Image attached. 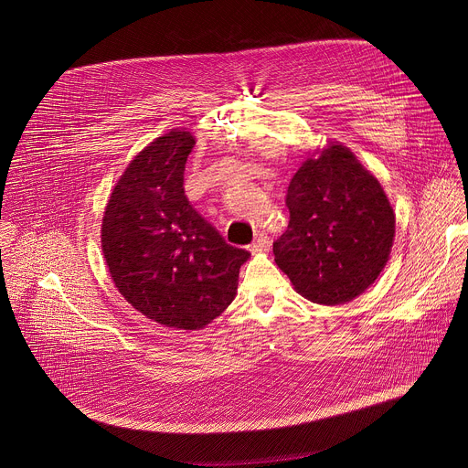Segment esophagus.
I'll list each match as a JSON object with an SVG mask.
<instances>
[{
    "label": "esophagus",
    "mask_w": 468,
    "mask_h": 468,
    "mask_svg": "<svg viewBox=\"0 0 468 468\" xmlns=\"http://www.w3.org/2000/svg\"><path fill=\"white\" fill-rule=\"evenodd\" d=\"M267 247H269V236H267L265 232H260V234L254 238V241L250 243V252L254 254V252L265 250Z\"/></svg>",
    "instance_id": "1"
}]
</instances>
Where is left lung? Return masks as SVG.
I'll return each mask as SVG.
<instances>
[{
  "instance_id": "1",
  "label": "left lung",
  "mask_w": 468,
  "mask_h": 468,
  "mask_svg": "<svg viewBox=\"0 0 468 468\" xmlns=\"http://www.w3.org/2000/svg\"><path fill=\"white\" fill-rule=\"evenodd\" d=\"M289 227L272 243L294 289L322 305L351 302L384 269L395 214L380 183L346 146L309 157L289 183Z\"/></svg>"
}]
</instances>
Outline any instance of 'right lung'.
<instances>
[{
	"mask_svg": "<svg viewBox=\"0 0 468 468\" xmlns=\"http://www.w3.org/2000/svg\"><path fill=\"white\" fill-rule=\"evenodd\" d=\"M194 144L181 130L150 143L121 176L102 219V250L119 292L146 318L176 329H201L219 316L250 256L186 199Z\"/></svg>",
	"mask_w": 468,
	"mask_h": 468,
	"instance_id": "add662e5",
	"label": "right lung"
}]
</instances>
